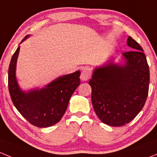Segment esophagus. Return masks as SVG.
I'll return each instance as SVG.
<instances>
[{"instance_id": "esophagus-1", "label": "esophagus", "mask_w": 157, "mask_h": 157, "mask_svg": "<svg viewBox=\"0 0 157 157\" xmlns=\"http://www.w3.org/2000/svg\"><path fill=\"white\" fill-rule=\"evenodd\" d=\"M91 76L90 71L89 68H84L82 70L81 73V75H80V78L82 81H87V80L90 79V78Z\"/></svg>"}]
</instances>
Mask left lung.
<instances>
[{"instance_id": "obj_1", "label": "left lung", "mask_w": 157, "mask_h": 157, "mask_svg": "<svg viewBox=\"0 0 157 157\" xmlns=\"http://www.w3.org/2000/svg\"><path fill=\"white\" fill-rule=\"evenodd\" d=\"M132 50L123 52L125 64L110 62L94 72L89 84L96 114L107 125L120 127L141 112L149 94V67L143 48L128 37Z\"/></svg>"}]
</instances>
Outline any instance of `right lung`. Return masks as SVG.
<instances>
[{
    "mask_svg": "<svg viewBox=\"0 0 157 157\" xmlns=\"http://www.w3.org/2000/svg\"><path fill=\"white\" fill-rule=\"evenodd\" d=\"M19 48L20 46L13 54L8 68V90L12 102L20 114L32 125L38 127L54 125L61 120L71 97L79 86L80 71L58 78L40 90L24 93L18 86L16 78Z\"/></svg>",
    "mask_w": 157,
    "mask_h": 157,
    "instance_id": "obj_1",
    "label": "right lung"
}]
</instances>
